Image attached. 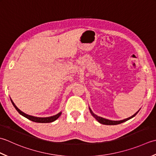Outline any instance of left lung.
<instances>
[{"label":"left lung","instance_id":"1","mask_svg":"<svg viewBox=\"0 0 156 156\" xmlns=\"http://www.w3.org/2000/svg\"><path fill=\"white\" fill-rule=\"evenodd\" d=\"M90 108L91 115L93 116L94 118L98 120V122H99L101 124H103V125H119V124H120V123H122L126 121V120H128L129 119L133 118V117H134L136 115V114L139 112V110L137 112H136L135 114H133V116H131V117H129V118H127V119H124V120H108V119H104V118H102V117L97 116L96 114H95L93 112H92L91 110L90 109V108Z\"/></svg>","mask_w":156,"mask_h":156}]
</instances>
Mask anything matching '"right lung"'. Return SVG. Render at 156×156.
<instances>
[{"instance_id": "1", "label": "right lung", "mask_w": 156, "mask_h": 156, "mask_svg": "<svg viewBox=\"0 0 156 156\" xmlns=\"http://www.w3.org/2000/svg\"><path fill=\"white\" fill-rule=\"evenodd\" d=\"M11 102L13 105V106L15 107V108L17 110V112L20 113L21 115L23 116L25 118H27V119H29L31 121L35 122H40V123H48V122H52L53 121H55L58 118V117L61 115V112H59L58 114H56L55 116H50V117H44V118H42V117H36V116H31V115H28V114H25L24 112H22L21 110H20V109L18 108L15 106V104H14L13 101L11 99Z\"/></svg>"}]
</instances>
